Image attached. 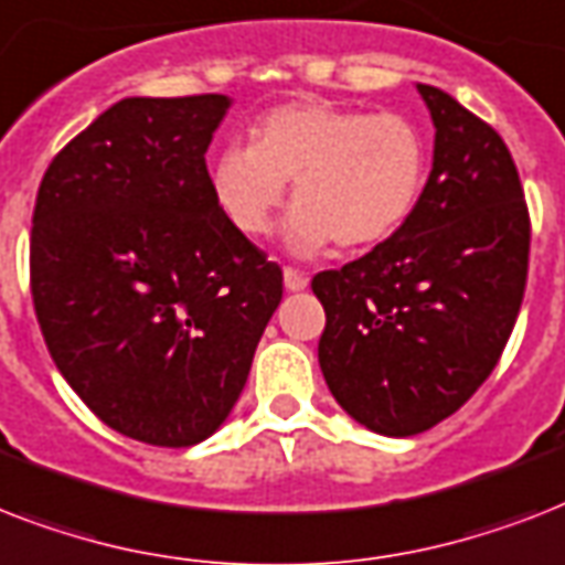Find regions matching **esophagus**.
I'll return each mask as SVG.
<instances>
[{
	"label": "esophagus",
	"instance_id": "1",
	"mask_svg": "<svg viewBox=\"0 0 565 565\" xmlns=\"http://www.w3.org/2000/svg\"><path fill=\"white\" fill-rule=\"evenodd\" d=\"M284 287L292 292L305 290V287H308V275L299 273V269H292V266H287V269H284Z\"/></svg>",
	"mask_w": 565,
	"mask_h": 565
}]
</instances>
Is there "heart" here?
<instances>
[{
    "mask_svg": "<svg viewBox=\"0 0 565 565\" xmlns=\"http://www.w3.org/2000/svg\"><path fill=\"white\" fill-rule=\"evenodd\" d=\"M428 179V143L404 114H370L337 102H290L269 110L252 146H228L213 161L222 213L246 237H266L292 181L287 239L313 255L358 252L390 239L411 220Z\"/></svg>",
    "mask_w": 565,
    "mask_h": 565,
    "instance_id": "heart-1",
    "label": "heart"
}]
</instances>
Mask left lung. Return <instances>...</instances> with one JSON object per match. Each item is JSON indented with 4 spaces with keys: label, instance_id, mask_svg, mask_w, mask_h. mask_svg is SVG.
<instances>
[{
    "label": "left lung",
    "instance_id": "obj_1",
    "mask_svg": "<svg viewBox=\"0 0 565 565\" xmlns=\"http://www.w3.org/2000/svg\"><path fill=\"white\" fill-rule=\"evenodd\" d=\"M416 90L437 128L416 211L372 252L310 281L326 308L328 390L384 437L434 428L490 377L531 252L525 193L499 131L439 87Z\"/></svg>",
    "mask_w": 565,
    "mask_h": 565
}]
</instances>
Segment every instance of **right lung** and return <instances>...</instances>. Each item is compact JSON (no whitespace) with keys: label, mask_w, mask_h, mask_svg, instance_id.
Wrapping results in <instances>:
<instances>
[{"label":"right lung","mask_w":565,"mask_h":565,"mask_svg":"<svg viewBox=\"0 0 565 565\" xmlns=\"http://www.w3.org/2000/svg\"><path fill=\"white\" fill-rule=\"evenodd\" d=\"M228 96H131L52 158L31 299L52 361L108 428L184 448L220 428L284 292L222 213L204 152Z\"/></svg>","instance_id":"add662e5"}]
</instances>
